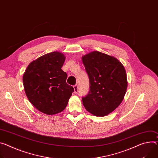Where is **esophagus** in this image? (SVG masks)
<instances>
[{
    "label": "esophagus",
    "mask_w": 158,
    "mask_h": 158,
    "mask_svg": "<svg viewBox=\"0 0 158 158\" xmlns=\"http://www.w3.org/2000/svg\"><path fill=\"white\" fill-rule=\"evenodd\" d=\"M74 93H77L78 91V85L77 84L74 85Z\"/></svg>",
    "instance_id": "34e87169"
}]
</instances>
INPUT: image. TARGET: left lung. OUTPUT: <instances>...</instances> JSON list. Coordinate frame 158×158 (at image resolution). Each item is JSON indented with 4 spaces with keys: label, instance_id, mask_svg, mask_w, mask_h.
Listing matches in <instances>:
<instances>
[{
    "label": "left lung",
    "instance_id": "left-lung-1",
    "mask_svg": "<svg viewBox=\"0 0 158 158\" xmlns=\"http://www.w3.org/2000/svg\"><path fill=\"white\" fill-rule=\"evenodd\" d=\"M89 79L90 89L82 98L83 105L94 116L104 117L122 102L127 88L124 66L117 58L98 51L82 56Z\"/></svg>",
    "mask_w": 158,
    "mask_h": 158
}]
</instances>
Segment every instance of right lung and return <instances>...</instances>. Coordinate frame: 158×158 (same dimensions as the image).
Here are the masks:
<instances>
[{"label":"right lung","instance_id":"1","mask_svg":"<svg viewBox=\"0 0 158 158\" xmlns=\"http://www.w3.org/2000/svg\"><path fill=\"white\" fill-rule=\"evenodd\" d=\"M66 56L53 52L40 56L27 67L23 77L24 89L31 103L46 114L62 112L74 89L66 82L61 69Z\"/></svg>","mask_w":158,"mask_h":158}]
</instances>
